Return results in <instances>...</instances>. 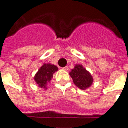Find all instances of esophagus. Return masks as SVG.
Segmentation results:
<instances>
[{
  "mask_svg": "<svg viewBox=\"0 0 128 128\" xmlns=\"http://www.w3.org/2000/svg\"><path fill=\"white\" fill-rule=\"evenodd\" d=\"M62 69H63V70H68V66H65V67H64V68H62Z\"/></svg>",
  "mask_w": 128,
  "mask_h": 128,
  "instance_id": "obj_1",
  "label": "esophagus"
}]
</instances>
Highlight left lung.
I'll return each instance as SVG.
<instances>
[{
  "mask_svg": "<svg viewBox=\"0 0 128 128\" xmlns=\"http://www.w3.org/2000/svg\"><path fill=\"white\" fill-rule=\"evenodd\" d=\"M70 76L73 79L74 84L82 90L89 88L92 84L93 78L91 74L82 65H76L70 72Z\"/></svg>",
  "mask_w": 128,
  "mask_h": 128,
  "instance_id": "8db88e82",
  "label": "left lung"
}]
</instances>
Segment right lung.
<instances>
[{
    "label": "right lung",
    "mask_w": 128,
    "mask_h": 128,
    "mask_svg": "<svg viewBox=\"0 0 128 128\" xmlns=\"http://www.w3.org/2000/svg\"><path fill=\"white\" fill-rule=\"evenodd\" d=\"M57 70V66L54 64H44L35 75L34 80L39 87L46 88V84L50 82L53 77V74Z\"/></svg>",
    "instance_id": "right-lung-1"
}]
</instances>
